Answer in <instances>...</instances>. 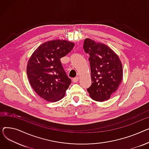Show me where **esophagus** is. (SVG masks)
Masks as SVG:
<instances>
[{
	"label": "esophagus",
	"instance_id": "1",
	"mask_svg": "<svg viewBox=\"0 0 149 149\" xmlns=\"http://www.w3.org/2000/svg\"><path fill=\"white\" fill-rule=\"evenodd\" d=\"M79 81V77H74L73 79V82H74V83H76L77 82Z\"/></svg>",
	"mask_w": 149,
	"mask_h": 149
}]
</instances>
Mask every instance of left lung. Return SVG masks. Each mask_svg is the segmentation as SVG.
Instances as JSON below:
<instances>
[{
	"instance_id": "8db88e82",
	"label": "left lung",
	"mask_w": 149,
	"mask_h": 149,
	"mask_svg": "<svg viewBox=\"0 0 149 149\" xmlns=\"http://www.w3.org/2000/svg\"><path fill=\"white\" fill-rule=\"evenodd\" d=\"M84 50L90 55L91 85L87 88L90 97L97 102L110 99L123 79V66L118 56L104 44L86 38Z\"/></svg>"
}]
</instances>
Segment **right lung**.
I'll use <instances>...</instances> for the list:
<instances>
[{
  "instance_id": "right-lung-1",
  "label": "right lung",
  "mask_w": 149,
  "mask_h": 149,
  "mask_svg": "<svg viewBox=\"0 0 149 149\" xmlns=\"http://www.w3.org/2000/svg\"><path fill=\"white\" fill-rule=\"evenodd\" d=\"M74 46L67 40H56L42 44L30 57L26 72L33 90L43 99L55 102L62 99L71 84L60 59Z\"/></svg>"
}]
</instances>
